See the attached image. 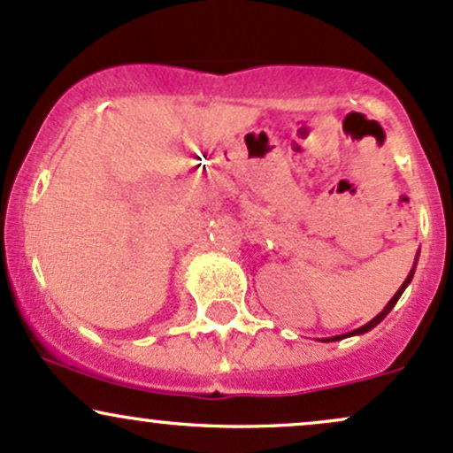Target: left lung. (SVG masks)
<instances>
[{
    "instance_id": "obj_1",
    "label": "left lung",
    "mask_w": 453,
    "mask_h": 453,
    "mask_svg": "<svg viewBox=\"0 0 453 453\" xmlns=\"http://www.w3.org/2000/svg\"><path fill=\"white\" fill-rule=\"evenodd\" d=\"M418 257H419V252H418ZM415 263H418V258H415ZM413 273H415V267H413V269H411V273H409V276H406V280L403 282V287H400V288H398V291H395V295H394V297H391V299H389V303H388V306H385L383 310H380V312L377 314V317H374V319H372V321H368V323H365V325H362V327L353 329V332H349V334H342V336L325 338V342H329V340H332V342H334V340H342V338H349V336H359V334H365V332H370V329H372V327H377V325H379L380 321H383V319H385V317H388V314H389V310H391V308H394V306H395V303H398L400 295H403V293H404V288H406V287H409V282H411V280H413Z\"/></svg>"
}]
</instances>
